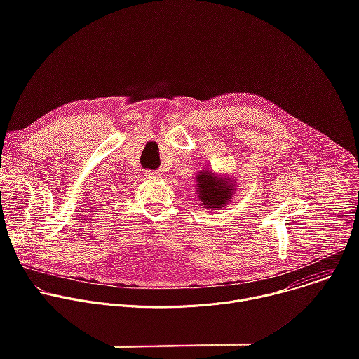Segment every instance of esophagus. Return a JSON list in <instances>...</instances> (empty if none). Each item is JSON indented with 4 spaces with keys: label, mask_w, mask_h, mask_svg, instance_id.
I'll return each mask as SVG.
<instances>
[{
    "label": "esophagus",
    "mask_w": 359,
    "mask_h": 359,
    "mask_svg": "<svg viewBox=\"0 0 359 359\" xmlns=\"http://www.w3.org/2000/svg\"><path fill=\"white\" fill-rule=\"evenodd\" d=\"M144 177H146V179H159V177H161V173L153 172V170H146V172H144Z\"/></svg>",
    "instance_id": "1"
}]
</instances>
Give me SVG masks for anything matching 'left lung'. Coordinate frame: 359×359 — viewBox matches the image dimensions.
I'll use <instances>...</instances> for the list:
<instances>
[{"instance_id":"8db88e82","label":"left lung","mask_w":359,"mask_h":359,"mask_svg":"<svg viewBox=\"0 0 359 359\" xmlns=\"http://www.w3.org/2000/svg\"><path fill=\"white\" fill-rule=\"evenodd\" d=\"M237 183L226 175L201 169L196 176V193L204 209L220 210L230 203L236 193Z\"/></svg>"}]
</instances>
